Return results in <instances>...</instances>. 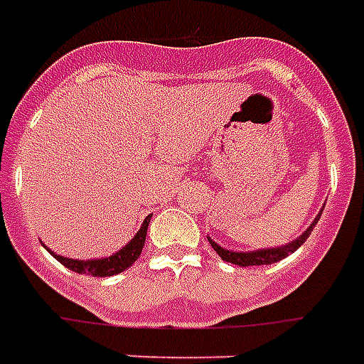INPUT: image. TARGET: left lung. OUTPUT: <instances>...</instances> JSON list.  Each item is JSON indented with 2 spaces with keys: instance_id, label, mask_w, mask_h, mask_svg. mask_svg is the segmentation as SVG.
<instances>
[{
  "instance_id": "8db88e82",
  "label": "left lung",
  "mask_w": 364,
  "mask_h": 364,
  "mask_svg": "<svg viewBox=\"0 0 364 364\" xmlns=\"http://www.w3.org/2000/svg\"><path fill=\"white\" fill-rule=\"evenodd\" d=\"M320 213H322V211H320ZM318 218L312 221L306 232L302 233L300 237H296L294 242H290V244L286 245H278V247H264V250H254V252H232V250H225V247H221V245L215 244L211 237H209V244H211V247L218 252V256H220L223 262H230V264H235V266H268V264L280 262V259L288 257L290 254H294L296 250L306 242L310 232H312L314 225L318 223Z\"/></svg>"
}]
</instances>
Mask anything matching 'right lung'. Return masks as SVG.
Masks as SVG:
<instances>
[{"mask_svg": "<svg viewBox=\"0 0 364 364\" xmlns=\"http://www.w3.org/2000/svg\"><path fill=\"white\" fill-rule=\"evenodd\" d=\"M151 218L153 215L144 218L143 225L136 232V235L122 250H119L117 254H112V256L98 257V259H72V257L58 256L54 252H50V254L56 257L60 264H64L66 268L76 272V274H88V276H98V278L114 276V274H120V272H124L127 268H131L132 264L136 262V257L141 256L144 240H146V228H149Z\"/></svg>", "mask_w": 364, "mask_h": 364, "instance_id": "right-lung-1", "label": "right lung"}]
</instances>
